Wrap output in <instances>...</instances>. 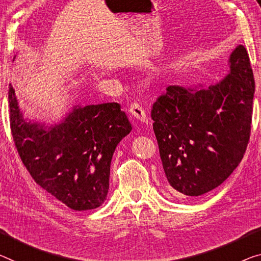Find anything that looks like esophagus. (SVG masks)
Segmentation results:
<instances>
[{"mask_svg": "<svg viewBox=\"0 0 261 261\" xmlns=\"http://www.w3.org/2000/svg\"><path fill=\"white\" fill-rule=\"evenodd\" d=\"M129 112L136 120H139V121H141L143 123L148 122V117L146 114V111H144L142 105H140L139 102L132 103V105L129 106Z\"/></svg>", "mask_w": 261, "mask_h": 261, "instance_id": "34e87169", "label": "esophagus"}]
</instances>
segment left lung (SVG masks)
<instances>
[{"label": "left lung", "instance_id": "obj_1", "mask_svg": "<svg viewBox=\"0 0 261 261\" xmlns=\"http://www.w3.org/2000/svg\"><path fill=\"white\" fill-rule=\"evenodd\" d=\"M254 78L238 45L228 73L210 86L171 85L151 108L153 129L169 190L200 196L220 186L245 154L251 133Z\"/></svg>", "mask_w": 261, "mask_h": 261}]
</instances>
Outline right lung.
I'll return each instance as SVG.
<instances>
[{"instance_id":"1","label":"right lung","mask_w":261,"mask_h":261,"mask_svg":"<svg viewBox=\"0 0 261 261\" xmlns=\"http://www.w3.org/2000/svg\"><path fill=\"white\" fill-rule=\"evenodd\" d=\"M8 94L15 146L35 182L72 210L101 205L115 148L132 130L119 103L75 105L47 126L23 117L11 84Z\"/></svg>"}]
</instances>
